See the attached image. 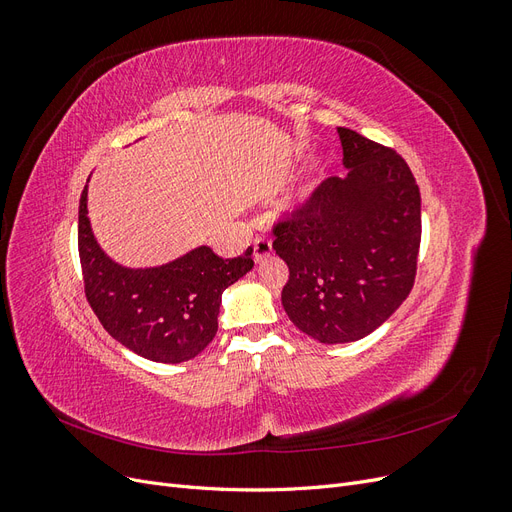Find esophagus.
<instances>
[{"mask_svg": "<svg viewBox=\"0 0 512 512\" xmlns=\"http://www.w3.org/2000/svg\"><path fill=\"white\" fill-rule=\"evenodd\" d=\"M273 254V245L269 239L254 241V262H265Z\"/></svg>", "mask_w": 512, "mask_h": 512, "instance_id": "34e87169", "label": "esophagus"}]
</instances>
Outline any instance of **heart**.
Masks as SVG:
<instances>
[{"mask_svg": "<svg viewBox=\"0 0 512 512\" xmlns=\"http://www.w3.org/2000/svg\"><path fill=\"white\" fill-rule=\"evenodd\" d=\"M320 185V177L316 175L314 179H307L301 188L294 192V196L288 200V205H286V209L290 211V213H294V211H299V209H303L309 200H312V196H314V192H316V188Z\"/></svg>", "mask_w": 512, "mask_h": 512, "instance_id": "heart-1", "label": "heart"}]
</instances>
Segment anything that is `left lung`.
Wrapping results in <instances>:
<instances>
[{
	"instance_id": "obj_1",
	"label": "left lung",
	"mask_w": 512,
	"mask_h": 512,
	"mask_svg": "<svg viewBox=\"0 0 512 512\" xmlns=\"http://www.w3.org/2000/svg\"><path fill=\"white\" fill-rule=\"evenodd\" d=\"M344 179L273 228V250L290 277L282 305L294 327L320 344L374 333L406 301L421 245V194L393 149L339 128Z\"/></svg>"
}]
</instances>
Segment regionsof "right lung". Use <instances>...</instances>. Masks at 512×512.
Wrapping results in <instances>:
<instances>
[{"label":"right lung","instance_id":"1","mask_svg":"<svg viewBox=\"0 0 512 512\" xmlns=\"http://www.w3.org/2000/svg\"><path fill=\"white\" fill-rule=\"evenodd\" d=\"M252 247L220 258L198 245L160 267H123L108 256L87 218V185L79 205V256L87 301L113 339L143 359L183 363L218 333L222 292L252 271Z\"/></svg>","mask_w":512,"mask_h":512}]
</instances>
